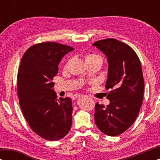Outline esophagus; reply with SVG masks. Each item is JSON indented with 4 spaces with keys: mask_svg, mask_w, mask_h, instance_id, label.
I'll use <instances>...</instances> for the list:
<instances>
[{
    "mask_svg": "<svg viewBox=\"0 0 160 160\" xmlns=\"http://www.w3.org/2000/svg\"><path fill=\"white\" fill-rule=\"evenodd\" d=\"M81 96V95H78V94H76V95H74L73 97H72V99H73V100H75L77 99V98H78Z\"/></svg>",
    "mask_w": 160,
    "mask_h": 160,
    "instance_id": "34e87169",
    "label": "esophagus"
}]
</instances>
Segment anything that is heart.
Returning <instances> with one entry per match:
<instances>
[{"label": "heart", "mask_w": 160, "mask_h": 160, "mask_svg": "<svg viewBox=\"0 0 160 160\" xmlns=\"http://www.w3.org/2000/svg\"><path fill=\"white\" fill-rule=\"evenodd\" d=\"M85 61L86 62H98L102 64V58L100 55L93 53H89L85 55Z\"/></svg>", "instance_id": "obj_1"}]
</instances>
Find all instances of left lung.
<instances>
[{"instance_id":"8db88e82","label":"left lung","mask_w":160,"mask_h":160,"mask_svg":"<svg viewBox=\"0 0 160 160\" xmlns=\"http://www.w3.org/2000/svg\"><path fill=\"white\" fill-rule=\"evenodd\" d=\"M108 60L106 89L109 92L107 106L96 103L95 122L99 130L117 136L128 130L136 119L142 106L144 81L138 57L130 47L117 39L94 43Z\"/></svg>"}]
</instances>
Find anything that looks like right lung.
Returning a JSON list of instances; mask_svg holds the SVG:
<instances>
[{
    "mask_svg": "<svg viewBox=\"0 0 160 160\" xmlns=\"http://www.w3.org/2000/svg\"><path fill=\"white\" fill-rule=\"evenodd\" d=\"M73 48L54 42L30 47L22 58L17 75V94L22 111L30 128L48 141L64 138L72 124V100L58 99L53 78L58 65Z\"/></svg>",
    "mask_w": 160,
    "mask_h": 160,
    "instance_id": "obj_1",
    "label": "right lung"
}]
</instances>
